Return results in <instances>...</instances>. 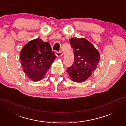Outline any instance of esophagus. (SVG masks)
<instances>
[{"mask_svg":"<svg viewBox=\"0 0 126 126\" xmlns=\"http://www.w3.org/2000/svg\"><path fill=\"white\" fill-rule=\"evenodd\" d=\"M55 54H56V55L58 57H61L63 54L61 51H59V52H58V51H56V52H55Z\"/></svg>","mask_w":126,"mask_h":126,"instance_id":"obj_1","label":"esophagus"}]
</instances>
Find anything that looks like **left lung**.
I'll return each mask as SVG.
<instances>
[{
  "label": "left lung",
  "mask_w": 126,
  "mask_h": 126,
  "mask_svg": "<svg viewBox=\"0 0 126 126\" xmlns=\"http://www.w3.org/2000/svg\"><path fill=\"white\" fill-rule=\"evenodd\" d=\"M70 45L74 50L75 62L67 69L72 81L83 82L96 70L99 62V51L91 43L84 38H72Z\"/></svg>",
  "instance_id": "1"
}]
</instances>
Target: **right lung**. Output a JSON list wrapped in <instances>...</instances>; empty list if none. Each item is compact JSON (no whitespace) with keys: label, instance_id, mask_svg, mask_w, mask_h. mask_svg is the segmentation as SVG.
<instances>
[{"label":"right lung","instance_id":"add662e5","mask_svg":"<svg viewBox=\"0 0 126 126\" xmlns=\"http://www.w3.org/2000/svg\"><path fill=\"white\" fill-rule=\"evenodd\" d=\"M56 57L49 43L40 38L29 41L20 53L23 71L32 81L42 80Z\"/></svg>","mask_w":126,"mask_h":126}]
</instances>
